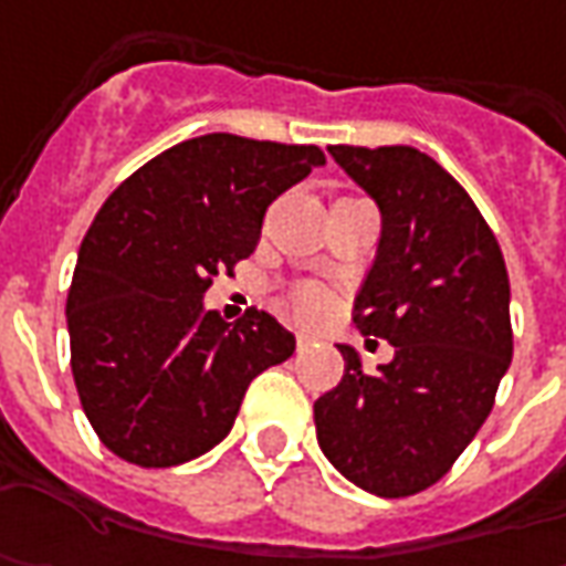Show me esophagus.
<instances>
[{"mask_svg":"<svg viewBox=\"0 0 566 566\" xmlns=\"http://www.w3.org/2000/svg\"><path fill=\"white\" fill-rule=\"evenodd\" d=\"M306 344H310V335H303L301 332V335H297V347H306Z\"/></svg>","mask_w":566,"mask_h":566,"instance_id":"1","label":"esophagus"}]
</instances>
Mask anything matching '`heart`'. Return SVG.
Wrapping results in <instances>:
<instances>
[{"label": "heart", "instance_id": "b5f03b06", "mask_svg": "<svg viewBox=\"0 0 566 566\" xmlns=\"http://www.w3.org/2000/svg\"><path fill=\"white\" fill-rule=\"evenodd\" d=\"M325 310H328V294L319 287H301L294 294V313L301 319H319V316H325Z\"/></svg>", "mask_w": 566, "mask_h": 566}]
</instances>
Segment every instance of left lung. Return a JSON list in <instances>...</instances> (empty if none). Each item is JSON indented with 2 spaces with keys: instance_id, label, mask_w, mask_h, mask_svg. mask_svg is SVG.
I'll use <instances>...</instances> for the list:
<instances>
[{
  "instance_id": "left-lung-1",
  "label": "left lung",
  "mask_w": 566,
  "mask_h": 566,
  "mask_svg": "<svg viewBox=\"0 0 566 566\" xmlns=\"http://www.w3.org/2000/svg\"><path fill=\"white\" fill-rule=\"evenodd\" d=\"M376 200L381 238L354 301L363 335L395 360L363 373L338 344L344 379L313 403L332 467L379 497L436 485L492 413L514 357L511 282L470 193L413 147H328Z\"/></svg>"
}]
</instances>
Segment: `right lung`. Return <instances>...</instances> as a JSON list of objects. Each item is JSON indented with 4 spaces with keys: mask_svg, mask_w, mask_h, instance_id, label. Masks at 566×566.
<instances>
[{
    "mask_svg": "<svg viewBox=\"0 0 566 566\" xmlns=\"http://www.w3.org/2000/svg\"><path fill=\"white\" fill-rule=\"evenodd\" d=\"M316 166L319 147L206 134L149 159L96 212L65 316L81 407L112 454L153 470L200 458L231 432L247 385L294 354L269 313L228 325L203 294Z\"/></svg>",
    "mask_w": 566,
    "mask_h": 566,
    "instance_id": "add662e5",
    "label": "right lung"
}]
</instances>
